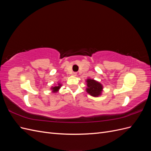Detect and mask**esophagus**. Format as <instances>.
Here are the masks:
<instances>
[{
	"label": "esophagus",
	"instance_id": "esophagus-1",
	"mask_svg": "<svg viewBox=\"0 0 151 151\" xmlns=\"http://www.w3.org/2000/svg\"><path fill=\"white\" fill-rule=\"evenodd\" d=\"M77 72H72V75L73 76H77Z\"/></svg>",
	"mask_w": 151,
	"mask_h": 151
}]
</instances>
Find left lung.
Listing matches in <instances>:
<instances>
[{
    "label": "left lung",
    "instance_id": "8db88e82",
    "mask_svg": "<svg viewBox=\"0 0 151 151\" xmlns=\"http://www.w3.org/2000/svg\"><path fill=\"white\" fill-rule=\"evenodd\" d=\"M86 82L87 86H88V88L86 89V91L89 94H90V95L94 97H98L99 95H101L103 89V86L101 84L94 79H87Z\"/></svg>",
    "mask_w": 151,
    "mask_h": 151
}]
</instances>
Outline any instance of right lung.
I'll return each mask as SVG.
<instances>
[{"instance_id":"obj_1","label":"right lung","mask_w":151,"mask_h":151,"mask_svg":"<svg viewBox=\"0 0 151 151\" xmlns=\"http://www.w3.org/2000/svg\"><path fill=\"white\" fill-rule=\"evenodd\" d=\"M61 85L60 84H58V86H55V87H53V88H52V89L53 90V92H57V91H58V89H60Z\"/></svg>"}]
</instances>
